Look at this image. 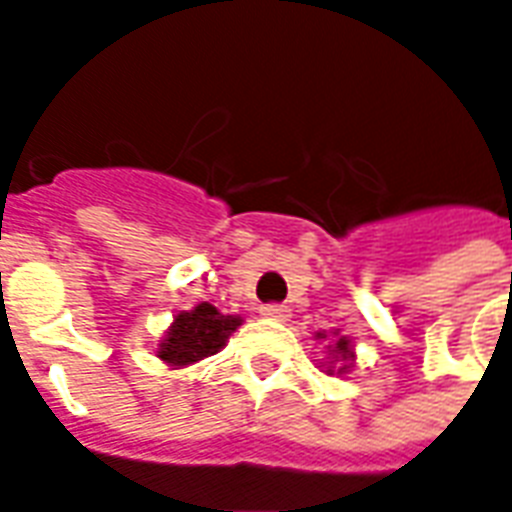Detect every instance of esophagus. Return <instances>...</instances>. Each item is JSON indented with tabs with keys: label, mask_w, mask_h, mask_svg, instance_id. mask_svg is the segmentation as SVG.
I'll return each instance as SVG.
<instances>
[{
	"label": "esophagus",
	"mask_w": 512,
	"mask_h": 512,
	"mask_svg": "<svg viewBox=\"0 0 512 512\" xmlns=\"http://www.w3.org/2000/svg\"><path fill=\"white\" fill-rule=\"evenodd\" d=\"M260 314L268 317V320H287L290 317V309L285 304H263L260 306Z\"/></svg>",
	"instance_id": "34e87169"
}]
</instances>
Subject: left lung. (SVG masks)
I'll list each match as a JSON object with an SVG mask.
<instances>
[{
  "label": "left lung",
  "instance_id": "left-lung-1",
  "mask_svg": "<svg viewBox=\"0 0 512 512\" xmlns=\"http://www.w3.org/2000/svg\"><path fill=\"white\" fill-rule=\"evenodd\" d=\"M320 336H325V333H320ZM333 352H339V355H342V361H350L352 355H350V339H339V342H336V350ZM344 369H347V366H339V372H344Z\"/></svg>",
  "mask_w": 512,
  "mask_h": 512
}]
</instances>
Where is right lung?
<instances>
[{
  "label": "right lung",
  "mask_w": 512,
  "mask_h": 512,
  "mask_svg": "<svg viewBox=\"0 0 512 512\" xmlns=\"http://www.w3.org/2000/svg\"><path fill=\"white\" fill-rule=\"evenodd\" d=\"M238 325H241L238 317L219 314L211 304H198L192 312L176 314L165 342L160 344V358L170 366L203 361L222 350L225 339Z\"/></svg>",
  "instance_id": "add662e5"
}]
</instances>
